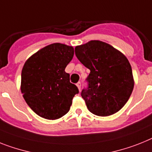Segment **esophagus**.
<instances>
[{
    "instance_id": "1",
    "label": "esophagus",
    "mask_w": 152,
    "mask_h": 152,
    "mask_svg": "<svg viewBox=\"0 0 152 152\" xmlns=\"http://www.w3.org/2000/svg\"><path fill=\"white\" fill-rule=\"evenodd\" d=\"M76 86H77V87H78L79 90H80H80H81V83H80V82L77 83H76Z\"/></svg>"
}]
</instances>
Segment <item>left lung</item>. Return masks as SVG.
I'll return each instance as SVG.
<instances>
[{
    "label": "left lung",
    "instance_id": "left-lung-1",
    "mask_svg": "<svg viewBox=\"0 0 152 152\" xmlns=\"http://www.w3.org/2000/svg\"><path fill=\"white\" fill-rule=\"evenodd\" d=\"M75 53L80 62L90 70L86 79L87 89L81 93L88 110L100 117L119 111L129 100L134 85L127 57L99 40L76 46Z\"/></svg>",
    "mask_w": 152,
    "mask_h": 152
}]
</instances>
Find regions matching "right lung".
Wrapping results in <instances>:
<instances>
[{"mask_svg":"<svg viewBox=\"0 0 152 152\" xmlns=\"http://www.w3.org/2000/svg\"><path fill=\"white\" fill-rule=\"evenodd\" d=\"M74 48L61 43L44 47L29 57L21 71V91L36 114L56 120L68 113L72 98L79 93L65 72L72 59Z\"/></svg>","mask_w":152,"mask_h":152,"instance_id":"right-lung-1","label":"right lung"}]
</instances>
